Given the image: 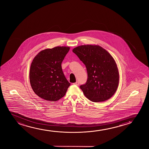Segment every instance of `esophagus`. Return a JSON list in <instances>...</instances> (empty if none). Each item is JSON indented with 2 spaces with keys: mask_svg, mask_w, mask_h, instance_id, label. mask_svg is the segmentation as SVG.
<instances>
[{
  "mask_svg": "<svg viewBox=\"0 0 149 149\" xmlns=\"http://www.w3.org/2000/svg\"><path fill=\"white\" fill-rule=\"evenodd\" d=\"M74 85H76V86H79V82L78 81L76 82L75 83H74Z\"/></svg>",
  "mask_w": 149,
  "mask_h": 149,
  "instance_id": "1",
  "label": "esophagus"
}]
</instances>
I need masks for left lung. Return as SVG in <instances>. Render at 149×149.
I'll return each instance as SVG.
<instances>
[{
	"label": "left lung",
	"mask_w": 149,
	"mask_h": 149,
	"mask_svg": "<svg viewBox=\"0 0 149 149\" xmlns=\"http://www.w3.org/2000/svg\"><path fill=\"white\" fill-rule=\"evenodd\" d=\"M85 65L88 80L80 88L88 100L103 102L116 92L119 84V73L116 63L105 49L99 45H81L73 49Z\"/></svg>",
	"instance_id": "1"
}]
</instances>
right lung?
<instances>
[{
  "label": "right lung",
  "instance_id": "right-lung-1",
  "mask_svg": "<svg viewBox=\"0 0 149 149\" xmlns=\"http://www.w3.org/2000/svg\"><path fill=\"white\" fill-rule=\"evenodd\" d=\"M69 47L57 46L40 51L33 59L29 71L31 86L43 99L56 101L65 95L70 83L63 74L61 63Z\"/></svg>",
  "mask_w": 149,
  "mask_h": 149
}]
</instances>
